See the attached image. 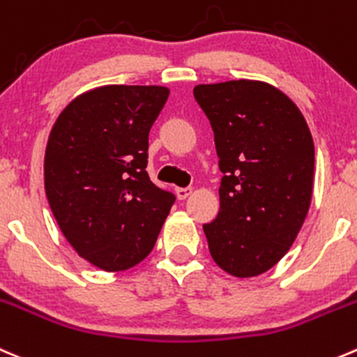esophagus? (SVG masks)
Masks as SVG:
<instances>
[{"mask_svg": "<svg viewBox=\"0 0 357 357\" xmlns=\"http://www.w3.org/2000/svg\"><path fill=\"white\" fill-rule=\"evenodd\" d=\"M192 188H176V197H178L179 200H185L192 195Z\"/></svg>", "mask_w": 357, "mask_h": 357, "instance_id": "obj_1", "label": "esophagus"}]
</instances>
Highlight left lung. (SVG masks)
I'll return each instance as SVG.
<instances>
[{
  "mask_svg": "<svg viewBox=\"0 0 357 357\" xmlns=\"http://www.w3.org/2000/svg\"><path fill=\"white\" fill-rule=\"evenodd\" d=\"M214 132L220 213L204 225L213 259L234 278L265 274L295 242L314 188V141L278 86L230 79L193 89Z\"/></svg>",
  "mask_w": 357,
  "mask_h": 357,
  "instance_id": "left-lung-1",
  "label": "left lung"
}]
</instances>
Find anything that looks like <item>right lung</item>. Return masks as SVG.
<instances>
[{
  "label": "right lung",
  "instance_id": "right-lung-1",
  "mask_svg": "<svg viewBox=\"0 0 357 357\" xmlns=\"http://www.w3.org/2000/svg\"><path fill=\"white\" fill-rule=\"evenodd\" d=\"M167 86L102 85L73 99L50 130L45 192L76 252L122 272L153 249L174 195L150 181L148 134Z\"/></svg>",
  "mask_w": 357,
  "mask_h": 357
}]
</instances>
